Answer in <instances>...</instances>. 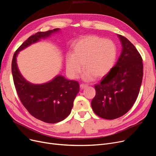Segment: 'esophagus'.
Returning a JSON list of instances; mask_svg holds the SVG:
<instances>
[{
	"label": "esophagus",
	"mask_w": 156,
	"mask_h": 156,
	"mask_svg": "<svg viewBox=\"0 0 156 156\" xmlns=\"http://www.w3.org/2000/svg\"><path fill=\"white\" fill-rule=\"evenodd\" d=\"M88 86V85H87V84H84V83H81L80 85V88L82 89H85V88L86 87H87Z\"/></svg>",
	"instance_id": "esophagus-1"
}]
</instances>
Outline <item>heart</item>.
I'll return each mask as SVG.
<instances>
[{"instance_id": "b5f03b06", "label": "heart", "mask_w": 156, "mask_h": 156, "mask_svg": "<svg viewBox=\"0 0 156 156\" xmlns=\"http://www.w3.org/2000/svg\"><path fill=\"white\" fill-rule=\"evenodd\" d=\"M73 53L66 58V71L76 78L83 67L84 77L91 80L105 76L113 67L117 55V46L113 41L97 36L83 37L73 46Z\"/></svg>"}]
</instances>
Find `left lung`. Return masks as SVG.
I'll use <instances>...</instances> for the list:
<instances>
[{
    "instance_id": "obj_1",
    "label": "left lung",
    "mask_w": 156,
    "mask_h": 156,
    "mask_svg": "<svg viewBox=\"0 0 156 156\" xmlns=\"http://www.w3.org/2000/svg\"><path fill=\"white\" fill-rule=\"evenodd\" d=\"M122 50L115 66L99 83L91 106L99 117L113 120L123 116L136 101L143 78L142 57L126 37L119 35Z\"/></svg>"
}]
</instances>
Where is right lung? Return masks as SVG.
Listing matches in <instances>:
<instances>
[{
    "label": "right lung",
    "instance_id": "1",
    "mask_svg": "<svg viewBox=\"0 0 156 156\" xmlns=\"http://www.w3.org/2000/svg\"><path fill=\"white\" fill-rule=\"evenodd\" d=\"M58 30L37 32L30 36L16 50L11 63L13 82L20 101L32 116L50 124L62 121L70 114L74 100L80 90L78 82L57 76L48 83L31 84L20 73L16 58L19 51Z\"/></svg>",
    "mask_w": 156,
    "mask_h": 156
}]
</instances>
